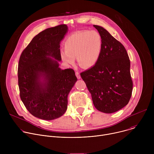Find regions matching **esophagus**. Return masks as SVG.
Masks as SVG:
<instances>
[{
  "mask_svg": "<svg viewBox=\"0 0 154 154\" xmlns=\"http://www.w3.org/2000/svg\"><path fill=\"white\" fill-rule=\"evenodd\" d=\"M75 75H76L77 78L78 79H80L81 78V77H80V73H79V72H77V71H76V72H75Z\"/></svg>",
  "mask_w": 154,
  "mask_h": 154,
  "instance_id": "obj_1",
  "label": "esophagus"
}]
</instances>
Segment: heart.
I'll return each mask as SVG.
<instances>
[{
	"instance_id": "obj_1",
	"label": "heart",
	"mask_w": 154,
	"mask_h": 154,
	"mask_svg": "<svg viewBox=\"0 0 154 154\" xmlns=\"http://www.w3.org/2000/svg\"><path fill=\"white\" fill-rule=\"evenodd\" d=\"M102 48L100 35L96 30L82 31L69 36L64 43V52L62 60L68 64L74 63L77 57L79 64L83 68L93 66L97 62Z\"/></svg>"
}]
</instances>
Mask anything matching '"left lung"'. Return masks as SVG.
<instances>
[{"label":"left lung","instance_id":"left-lung-1","mask_svg":"<svg viewBox=\"0 0 154 154\" xmlns=\"http://www.w3.org/2000/svg\"><path fill=\"white\" fill-rule=\"evenodd\" d=\"M102 40L100 57L96 64L82 73L97 110L116 112L130 99L133 89L128 54L122 44L104 28L94 25Z\"/></svg>","mask_w":154,"mask_h":154}]
</instances>
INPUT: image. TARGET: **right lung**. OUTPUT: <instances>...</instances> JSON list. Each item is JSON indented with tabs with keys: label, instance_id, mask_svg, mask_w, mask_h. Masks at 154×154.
Listing matches in <instances>:
<instances>
[{
	"label": "right lung",
	"instance_id": "right-lung-1",
	"mask_svg": "<svg viewBox=\"0 0 154 154\" xmlns=\"http://www.w3.org/2000/svg\"><path fill=\"white\" fill-rule=\"evenodd\" d=\"M68 30L61 24L42 31L19 58L20 99L33 116L41 119L53 120L66 112L68 96L77 80L72 69L62 70L56 61L61 60L60 44Z\"/></svg>",
	"mask_w": 154,
	"mask_h": 154
}]
</instances>
